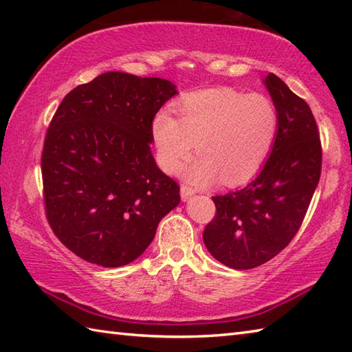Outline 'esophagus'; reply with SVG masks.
<instances>
[{
    "instance_id": "1",
    "label": "esophagus",
    "mask_w": 352,
    "mask_h": 352,
    "mask_svg": "<svg viewBox=\"0 0 352 352\" xmlns=\"http://www.w3.org/2000/svg\"><path fill=\"white\" fill-rule=\"evenodd\" d=\"M180 193H182V199H183V201H188V199H189V198H190L195 192H193V189H190L189 186L183 184V186H182V189H180Z\"/></svg>"
}]
</instances>
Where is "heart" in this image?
Listing matches in <instances>:
<instances>
[{"label": "heart", "instance_id": "b5f03b06", "mask_svg": "<svg viewBox=\"0 0 352 352\" xmlns=\"http://www.w3.org/2000/svg\"><path fill=\"white\" fill-rule=\"evenodd\" d=\"M177 119L159 111L153 122L159 163L174 172L195 144L198 157L184 169L197 186L245 183L263 166L278 133V111L261 94L233 87L195 92L178 102Z\"/></svg>", "mask_w": 352, "mask_h": 352}]
</instances>
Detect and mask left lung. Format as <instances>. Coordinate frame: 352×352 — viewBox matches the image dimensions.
Here are the masks:
<instances>
[{
    "instance_id": "obj_1",
    "label": "left lung",
    "mask_w": 352,
    "mask_h": 352,
    "mask_svg": "<svg viewBox=\"0 0 352 352\" xmlns=\"http://www.w3.org/2000/svg\"><path fill=\"white\" fill-rule=\"evenodd\" d=\"M278 111V133L263 169L243 189L213 197L204 228L208 252L228 267L252 269L290 243L320 178L322 146L309 104L275 74L265 78Z\"/></svg>"
}]
</instances>
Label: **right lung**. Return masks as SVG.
Segmentation results:
<instances>
[{
    "instance_id": "1",
    "label": "right lung",
    "mask_w": 352,
    "mask_h": 352,
    "mask_svg": "<svg viewBox=\"0 0 352 352\" xmlns=\"http://www.w3.org/2000/svg\"><path fill=\"white\" fill-rule=\"evenodd\" d=\"M177 94L157 77L101 74L65 96L45 134V213L58 241L89 263H131L180 203L157 168L153 119Z\"/></svg>"
}]
</instances>
